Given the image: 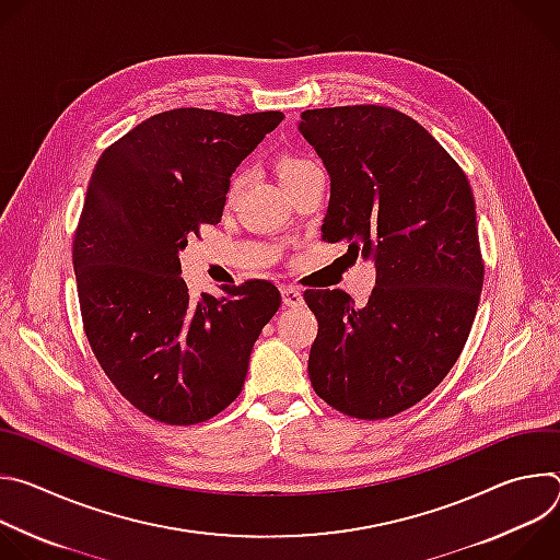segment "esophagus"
Returning a JSON list of instances; mask_svg holds the SVG:
<instances>
[{
    "mask_svg": "<svg viewBox=\"0 0 560 560\" xmlns=\"http://www.w3.org/2000/svg\"><path fill=\"white\" fill-rule=\"evenodd\" d=\"M281 299L288 307H299L303 305V292L294 285H281Z\"/></svg>",
    "mask_w": 560,
    "mask_h": 560,
    "instance_id": "34e87169",
    "label": "esophagus"
}]
</instances>
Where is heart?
<instances>
[{"mask_svg": "<svg viewBox=\"0 0 560 560\" xmlns=\"http://www.w3.org/2000/svg\"><path fill=\"white\" fill-rule=\"evenodd\" d=\"M275 168H277V175H279L281 184H288V182H292L294 177L303 175L305 171L314 168V164L310 162V159H305V156H301V154L283 152V154H279V156H277V164H275ZM238 188H242V177L236 175V177L232 179V184H230L228 199H232V197L238 192Z\"/></svg>", "mask_w": 560, "mask_h": 560, "instance_id": "1", "label": "heart"}]
</instances>
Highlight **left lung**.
Instances as JSON below:
<instances>
[{
  "instance_id": "1",
  "label": "left lung",
  "mask_w": 560,
  "mask_h": 560,
  "mask_svg": "<svg viewBox=\"0 0 560 560\" xmlns=\"http://www.w3.org/2000/svg\"><path fill=\"white\" fill-rule=\"evenodd\" d=\"M322 156L328 244L374 261L363 307L341 290H305L318 322L307 374L314 392L354 419L417 406L456 363L483 288L469 182L412 117L385 106L301 113Z\"/></svg>"
}]
</instances>
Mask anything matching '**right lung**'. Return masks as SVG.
Segmentation results:
<instances>
[{
	"label": "right lung",
	"instance_id": "add662e5",
	"mask_svg": "<svg viewBox=\"0 0 560 560\" xmlns=\"http://www.w3.org/2000/svg\"><path fill=\"white\" fill-rule=\"evenodd\" d=\"M283 113L154 115L102 152L72 264L89 343L113 385L154 421L192 425L244 387L250 352L281 305L270 281L192 299L179 253L219 223L236 166Z\"/></svg>",
	"mask_w": 560,
	"mask_h": 560
}]
</instances>
